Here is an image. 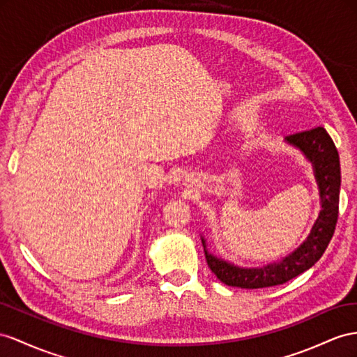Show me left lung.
Returning <instances> with one entry per match:
<instances>
[{
	"label": "left lung",
	"mask_w": 357,
	"mask_h": 357,
	"mask_svg": "<svg viewBox=\"0 0 357 357\" xmlns=\"http://www.w3.org/2000/svg\"><path fill=\"white\" fill-rule=\"evenodd\" d=\"M287 142L300 148L312 161L319 197H321V211L306 241L278 264L274 262L262 268H240L213 257L205 250L208 267L227 287L257 289L282 285L312 267L323 257L335 234L337 213H340L341 167L340 155L332 137L323 126H317L312 130L288 135ZM202 243L204 248H206L204 240Z\"/></svg>",
	"instance_id": "1"
}]
</instances>
